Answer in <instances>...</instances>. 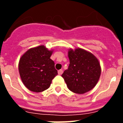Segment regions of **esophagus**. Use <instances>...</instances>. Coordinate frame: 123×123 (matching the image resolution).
Wrapping results in <instances>:
<instances>
[{
    "instance_id": "esophagus-1",
    "label": "esophagus",
    "mask_w": 123,
    "mask_h": 123,
    "mask_svg": "<svg viewBox=\"0 0 123 123\" xmlns=\"http://www.w3.org/2000/svg\"><path fill=\"white\" fill-rule=\"evenodd\" d=\"M58 74H59V75L62 74V73H63V70H62V69H60V70H58Z\"/></svg>"
}]
</instances>
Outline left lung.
Wrapping results in <instances>:
<instances>
[{
	"label": "left lung",
	"instance_id": "8db88e82",
	"mask_svg": "<svg viewBox=\"0 0 123 123\" xmlns=\"http://www.w3.org/2000/svg\"><path fill=\"white\" fill-rule=\"evenodd\" d=\"M69 65L62 76L73 92L84 94L92 89L98 82L101 68L97 58L82 49L68 52Z\"/></svg>",
	"mask_w": 123,
	"mask_h": 123
}]
</instances>
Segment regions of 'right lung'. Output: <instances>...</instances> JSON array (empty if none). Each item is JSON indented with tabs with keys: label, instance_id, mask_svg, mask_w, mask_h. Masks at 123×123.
I'll return each instance as SVG.
<instances>
[{
	"label": "right lung",
	"instance_id": "add662e5",
	"mask_svg": "<svg viewBox=\"0 0 123 123\" xmlns=\"http://www.w3.org/2000/svg\"><path fill=\"white\" fill-rule=\"evenodd\" d=\"M52 54V51L40 45L28 50L19 60L21 81L31 91L41 92L47 89L58 74L55 63L50 58Z\"/></svg>",
	"mask_w": 123,
	"mask_h": 123
}]
</instances>
